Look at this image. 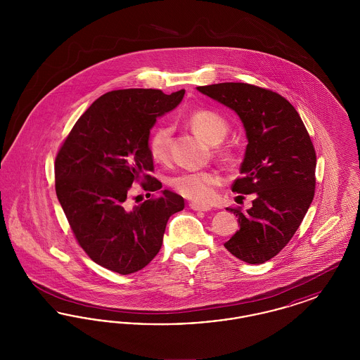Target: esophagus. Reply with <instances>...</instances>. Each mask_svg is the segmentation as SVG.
Returning a JSON list of instances; mask_svg holds the SVG:
<instances>
[{
	"mask_svg": "<svg viewBox=\"0 0 360 360\" xmlns=\"http://www.w3.org/2000/svg\"><path fill=\"white\" fill-rule=\"evenodd\" d=\"M188 206H190V209L197 210V212H207V210H210V206L200 205V204H195V202H190Z\"/></svg>",
	"mask_w": 360,
	"mask_h": 360,
	"instance_id": "esophagus-1",
	"label": "esophagus"
}]
</instances>
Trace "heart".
Wrapping results in <instances>:
<instances>
[{
  "mask_svg": "<svg viewBox=\"0 0 360 360\" xmlns=\"http://www.w3.org/2000/svg\"><path fill=\"white\" fill-rule=\"evenodd\" d=\"M191 129L210 144H219L228 134V122L213 110H195L190 115ZM172 128L159 125L148 140V151L155 162H166L170 156ZM172 188L181 195L198 204H207L214 198V188L221 184L217 172H184L172 179Z\"/></svg>",
  "mask_w": 360,
  "mask_h": 360,
  "instance_id": "obj_1",
  "label": "heart"
}]
</instances>
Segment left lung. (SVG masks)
Here are the masks:
<instances>
[{
	"label": "left lung",
	"mask_w": 360,
	"mask_h": 360,
	"mask_svg": "<svg viewBox=\"0 0 360 360\" xmlns=\"http://www.w3.org/2000/svg\"><path fill=\"white\" fill-rule=\"evenodd\" d=\"M197 90L235 110L248 140L232 191L255 194V200L247 212L226 207L240 229L224 247L245 263H264L290 241L313 201V143L298 112L275 91L240 82Z\"/></svg>",
	"instance_id": "8db88e82"
}]
</instances>
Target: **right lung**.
Segmentation results:
<instances>
[{
  "label": "right lung",
  "instance_id": "obj_1",
  "mask_svg": "<svg viewBox=\"0 0 360 360\" xmlns=\"http://www.w3.org/2000/svg\"><path fill=\"white\" fill-rule=\"evenodd\" d=\"M184 96V89L109 91L78 119L56 155L55 190L72 233L89 257L110 271L144 269L162 247L170 216L185 207L170 190L132 209L127 204L134 182L148 191L162 188L150 175V131Z\"/></svg>",
  "mask_w": 360,
  "mask_h": 360
}]
</instances>
